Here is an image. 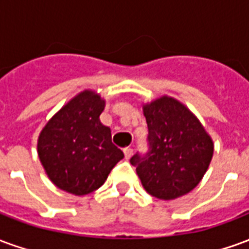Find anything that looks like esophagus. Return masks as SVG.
<instances>
[{
  "label": "esophagus",
  "instance_id": "34e87169",
  "mask_svg": "<svg viewBox=\"0 0 249 249\" xmlns=\"http://www.w3.org/2000/svg\"><path fill=\"white\" fill-rule=\"evenodd\" d=\"M132 153H133V149H132V148H129V146H126V148H124V156H125V159H130V156H132Z\"/></svg>",
  "mask_w": 249,
  "mask_h": 249
}]
</instances>
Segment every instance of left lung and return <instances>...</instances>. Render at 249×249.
<instances>
[{
  "instance_id": "1",
  "label": "left lung",
  "mask_w": 249,
  "mask_h": 249,
  "mask_svg": "<svg viewBox=\"0 0 249 249\" xmlns=\"http://www.w3.org/2000/svg\"><path fill=\"white\" fill-rule=\"evenodd\" d=\"M142 112L151 151L130 159L142 187L160 200L187 195L207 172L213 141L197 117L176 98L161 96L144 104Z\"/></svg>"
}]
</instances>
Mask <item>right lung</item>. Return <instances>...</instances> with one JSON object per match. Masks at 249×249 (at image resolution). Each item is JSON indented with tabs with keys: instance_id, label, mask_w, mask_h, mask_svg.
<instances>
[{
	"instance_id": "right-lung-1",
	"label": "right lung",
	"mask_w": 249,
	"mask_h": 249,
	"mask_svg": "<svg viewBox=\"0 0 249 249\" xmlns=\"http://www.w3.org/2000/svg\"><path fill=\"white\" fill-rule=\"evenodd\" d=\"M105 100L85 89L62 107L41 130L38 157L57 188L84 196L101 187L124 157L112 142L110 128L100 121Z\"/></svg>"
}]
</instances>
